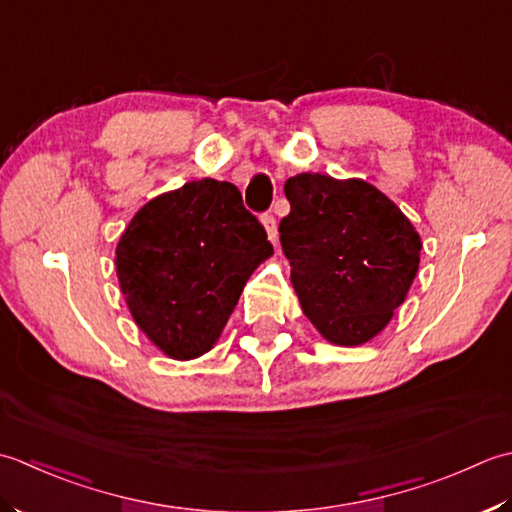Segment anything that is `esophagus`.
I'll use <instances>...</instances> for the list:
<instances>
[{
	"mask_svg": "<svg viewBox=\"0 0 512 512\" xmlns=\"http://www.w3.org/2000/svg\"><path fill=\"white\" fill-rule=\"evenodd\" d=\"M260 223H263V227H265V232H267V238L271 243H276V238H278V229H276V218L271 216V214H265L263 218H260Z\"/></svg>",
	"mask_w": 512,
	"mask_h": 512,
	"instance_id": "34e87169",
	"label": "esophagus"
}]
</instances>
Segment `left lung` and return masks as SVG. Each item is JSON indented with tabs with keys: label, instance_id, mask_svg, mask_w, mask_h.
Instances as JSON below:
<instances>
[{
	"label": "left lung",
	"instance_id": "1",
	"mask_svg": "<svg viewBox=\"0 0 512 512\" xmlns=\"http://www.w3.org/2000/svg\"><path fill=\"white\" fill-rule=\"evenodd\" d=\"M280 245L291 285L320 336L358 347L389 325L420 267L422 238L387 194L362 179L296 174Z\"/></svg>",
	"mask_w": 512,
	"mask_h": 512
}]
</instances>
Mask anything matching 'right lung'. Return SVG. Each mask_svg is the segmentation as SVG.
I'll use <instances>...</instances> for the list:
<instances>
[{
	"label": "right lung",
	"instance_id": "obj_1",
	"mask_svg": "<svg viewBox=\"0 0 512 512\" xmlns=\"http://www.w3.org/2000/svg\"><path fill=\"white\" fill-rule=\"evenodd\" d=\"M274 254L263 225L227 181L154 196L117 243V278L137 327L174 360L210 351L254 269Z\"/></svg>",
	"mask_w": 512,
	"mask_h": 512
}]
</instances>
